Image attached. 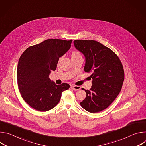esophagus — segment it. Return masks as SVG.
<instances>
[{
  "mask_svg": "<svg viewBox=\"0 0 146 146\" xmlns=\"http://www.w3.org/2000/svg\"><path fill=\"white\" fill-rule=\"evenodd\" d=\"M71 88L74 90V91H77L81 89V87L80 86H75V85H72L71 86Z\"/></svg>",
  "mask_w": 146,
  "mask_h": 146,
  "instance_id": "1",
  "label": "esophagus"
}]
</instances>
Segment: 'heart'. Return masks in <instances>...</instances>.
<instances>
[{
    "instance_id": "b5f03b06",
    "label": "heart",
    "mask_w": 146,
    "mask_h": 146,
    "mask_svg": "<svg viewBox=\"0 0 146 146\" xmlns=\"http://www.w3.org/2000/svg\"><path fill=\"white\" fill-rule=\"evenodd\" d=\"M71 56H72V58L73 57H77V56H81V54L80 53V52L77 51H74L72 52V54H71Z\"/></svg>"
}]
</instances>
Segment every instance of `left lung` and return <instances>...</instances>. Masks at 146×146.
Masks as SVG:
<instances>
[{"label":"left lung","mask_w":146,"mask_h":146,"mask_svg":"<svg viewBox=\"0 0 146 146\" xmlns=\"http://www.w3.org/2000/svg\"><path fill=\"white\" fill-rule=\"evenodd\" d=\"M74 44L86 57L84 71L92 73V85L90 90L82 88L87 95L80 105L90 113L101 111L121 91L124 80L121 62L114 52L96 41L76 40Z\"/></svg>","instance_id":"left-lung-1"}]
</instances>
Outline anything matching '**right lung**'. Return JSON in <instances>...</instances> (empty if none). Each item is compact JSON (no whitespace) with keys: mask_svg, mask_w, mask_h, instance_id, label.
I'll return each instance as SVG.
<instances>
[{"mask_svg":"<svg viewBox=\"0 0 146 146\" xmlns=\"http://www.w3.org/2000/svg\"><path fill=\"white\" fill-rule=\"evenodd\" d=\"M72 40L48 39L28 47L20 56L17 84L23 99L34 109L46 111L59 103L62 92L69 84L56 85L49 78L56 70L59 58L70 48Z\"/></svg>","mask_w":146,"mask_h":146,"instance_id":"add662e5","label":"right lung"}]
</instances>
